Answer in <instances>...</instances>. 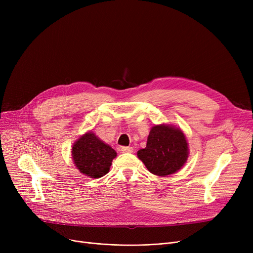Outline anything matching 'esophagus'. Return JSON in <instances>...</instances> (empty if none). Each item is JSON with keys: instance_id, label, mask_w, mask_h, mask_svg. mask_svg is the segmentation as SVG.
Listing matches in <instances>:
<instances>
[{"instance_id": "1", "label": "esophagus", "mask_w": 253, "mask_h": 253, "mask_svg": "<svg viewBox=\"0 0 253 253\" xmlns=\"http://www.w3.org/2000/svg\"><path fill=\"white\" fill-rule=\"evenodd\" d=\"M121 151L122 153H133V149L131 147H122Z\"/></svg>"}]
</instances>
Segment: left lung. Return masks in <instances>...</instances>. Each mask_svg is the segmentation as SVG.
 <instances>
[{"instance_id": "obj_1", "label": "left lung", "mask_w": 253, "mask_h": 253, "mask_svg": "<svg viewBox=\"0 0 253 253\" xmlns=\"http://www.w3.org/2000/svg\"><path fill=\"white\" fill-rule=\"evenodd\" d=\"M188 142L182 131L167 125H157L150 131L147 147L137 156L151 173L166 176L174 173L187 162Z\"/></svg>"}]
</instances>
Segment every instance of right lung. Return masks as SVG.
Returning <instances> with one entry per match:
<instances>
[{
  "label": "right lung",
  "mask_w": 253,
  "mask_h": 253,
  "mask_svg": "<svg viewBox=\"0 0 253 253\" xmlns=\"http://www.w3.org/2000/svg\"><path fill=\"white\" fill-rule=\"evenodd\" d=\"M72 155L74 163L81 173L98 178L108 173L117 153L94 133L89 132L74 143Z\"/></svg>",
  "instance_id": "add662e5"
}]
</instances>
